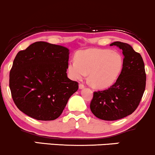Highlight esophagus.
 <instances>
[{"mask_svg":"<svg viewBox=\"0 0 155 155\" xmlns=\"http://www.w3.org/2000/svg\"><path fill=\"white\" fill-rule=\"evenodd\" d=\"M85 85L84 84H83V83H80V84H79V88L81 89L85 88Z\"/></svg>","mask_w":155,"mask_h":155,"instance_id":"esophagus-1","label":"esophagus"}]
</instances>
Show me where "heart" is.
Instances as JSON below:
<instances>
[{
	"instance_id": "1",
	"label": "heart",
	"mask_w": 155,
	"mask_h": 155,
	"mask_svg": "<svg viewBox=\"0 0 155 155\" xmlns=\"http://www.w3.org/2000/svg\"><path fill=\"white\" fill-rule=\"evenodd\" d=\"M123 64V58L117 51L90 48L77 53L76 60L69 61L68 71L74 80H81L88 73L91 85L97 88H105L117 79Z\"/></svg>"
}]
</instances>
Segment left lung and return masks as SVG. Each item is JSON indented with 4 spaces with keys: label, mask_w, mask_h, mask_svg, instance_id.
<instances>
[{
    "label": "left lung",
    "mask_w": 155,
    "mask_h": 155,
    "mask_svg": "<svg viewBox=\"0 0 155 155\" xmlns=\"http://www.w3.org/2000/svg\"><path fill=\"white\" fill-rule=\"evenodd\" d=\"M110 45L123 50V68L112 86L94 92L90 104L92 113L104 120H117L131 114L139 105L146 88V72L141 54L128 43L116 41Z\"/></svg>",
    "instance_id": "left-lung-1"
}]
</instances>
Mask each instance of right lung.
I'll list each match as a JSON object with an SVG mask.
<instances>
[{"instance_id": "right-lung-1", "label": "right lung", "mask_w": 155, "mask_h": 155, "mask_svg": "<svg viewBox=\"0 0 155 155\" xmlns=\"http://www.w3.org/2000/svg\"><path fill=\"white\" fill-rule=\"evenodd\" d=\"M69 50L38 41L20 51L9 74V88L17 108L38 120L61 115L78 83L67 78Z\"/></svg>"}]
</instances>
